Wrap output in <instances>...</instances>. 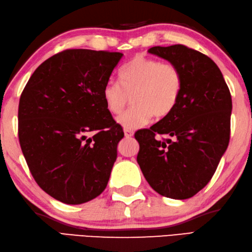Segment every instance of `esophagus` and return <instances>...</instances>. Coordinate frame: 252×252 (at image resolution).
Returning a JSON list of instances; mask_svg holds the SVG:
<instances>
[{"label":"esophagus","mask_w":252,"mask_h":252,"mask_svg":"<svg viewBox=\"0 0 252 252\" xmlns=\"http://www.w3.org/2000/svg\"><path fill=\"white\" fill-rule=\"evenodd\" d=\"M124 134L126 138H131L132 136H134V131L130 130V129H125L124 130Z\"/></svg>","instance_id":"1"}]
</instances>
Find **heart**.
<instances>
[{
  "label": "heart",
  "mask_w": 252,
  "mask_h": 252,
  "mask_svg": "<svg viewBox=\"0 0 252 252\" xmlns=\"http://www.w3.org/2000/svg\"><path fill=\"white\" fill-rule=\"evenodd\" d=\"M121 83L110 80L103 88L107 111L118 115L131 98L130 110L117 118L126 129L148 124L154 114L164 117L174 110L182 90V74L171 63L137 56L121 70Z\"/></svg>",
  "instance_id": "1"
}]
</instances>
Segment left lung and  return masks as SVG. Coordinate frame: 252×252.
<instances>
[{
    "mask_svg": "<svg viewBox=\"0 0 252 252\" xmlns=\"http://www.w3.org/2000/svg\"><path fill=\"white\" fill-rule=\"evenodd\" d=\"M148 52L177 65L182 90L169 115L135 134L137 162L157 193L185 200L211 181L228 147L231 95L220 68L202 52L183 45ZM163 134L167 140L158 138Z\"/></svg>",
    "mask_w": 252,
    "mask_h": 252,
    "instance_id": "left-lung-1",
    "label": "left lung"
}]
</instances>
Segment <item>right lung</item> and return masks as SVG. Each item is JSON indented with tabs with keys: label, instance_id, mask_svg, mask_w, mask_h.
Wrapping results in <instances>:
<instances>
[{
	"label": "right lung",
	"instance_id": "right-lung-1",
	"mask_svg": "<svg viewBox=\"0 0 252 252\" xmlns=\"http://www.w3.org/2000/svg\"><path fill=\"white\" fill-rule=\"evenodd\" d=\"M121 52L68 49L44 61L18 105V138L37 184L77 205L105 189L124 137L103 99ZM94 131L88 139L86 134Z\"/></svg>",
	"mask_w": 252,
	"mask_h": 252
}]
</instances>
